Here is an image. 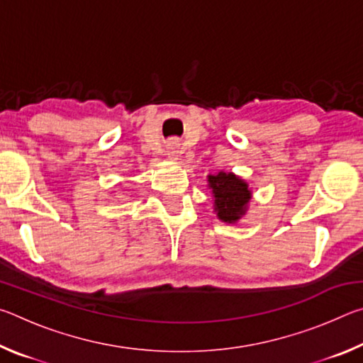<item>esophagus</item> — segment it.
<instances>
[{
    "mask_svg": "<svg viewBox=\"0 0 363 363\" xmlns=\"http://www.w3.org/2000/svg\"><path fill=\"white\" fill-rule=\"evenodd\" d=\"M168 157H169V158L177 157V147H176L174 144L168 147Z\"/></svg>",
    "mask_w": 363,
    "mask_h": 363,
    "instance_id": "obj_1",
    "label": "esophagus"
}]
</instances>
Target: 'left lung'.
<instances>
[{
  "label": "left lung",
  "mask_w": 363,
  "mask_h": 363,
  "mask_svg": "<svg viewBox=\"0 0 363 363\" xmlns=\"http://www.w3.org/2000/svg\"><path fill=\"white\" fill-rule=\"evenodd\" d=\"M208 182L213 189L214 203L219 219L224 223H235L245 214V208L251 199L247 182L238 179L232 173H219L216 176H208Z\"/></svg>",
  "instance_id": "obj_1"
}]
</instances>
